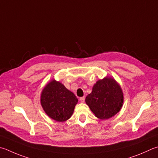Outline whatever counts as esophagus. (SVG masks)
Segmentation results:
<instances>
[{
    "label": "esophagus",
    "mask_w": 158,
    "mask_h": 158,
    "mask_svg": "<svg viewBox=\"0 0 158 158\" xmlns=\"http://www.w3.org/2000/svg\"><path fill=\"white\" fill-rule=\"evenodd\" d=\"M79 100H80V102H84V101H85V97H80Z\"/></svg>",
    "instance_id": "34e87169"
}]
</instances>
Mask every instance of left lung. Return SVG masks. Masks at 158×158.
<instances>
[{"instance_id":"8db88e82","label":"left lung","mask_w":158,"mask_h":158,"mask_svg":"<svg viewBox=\"0 0 158 158\" xmlns=\"http://www.w3.org/2000/svg\"><path fill=\"white\" fill-rule=\"evenodd\" d=\"M124 94L120 85L113 78L106 77L96 82L85 103L97 117L107 119L121 110Z\"/></svg>"}]
</instances>
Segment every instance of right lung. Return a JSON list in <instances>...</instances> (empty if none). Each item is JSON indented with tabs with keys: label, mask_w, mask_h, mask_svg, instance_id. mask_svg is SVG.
<instances>
[{
	"label": "right lung",
	"mask_w": 158,
	"mask_h": 158,
	"mask_svg": "<svg viewBox=\"0 0 158 158\" xmlns=\"http://www.w3.org/2000/svg\"><path fill=\"white\" fill-rule=\"evenodd\" d=\"M78 99L74 94L56 80H52L42 90L41 104L50 118L65 122L70 118Z\"/></svg>",
	"instance_id": "obj_1"
}]
</instances>
